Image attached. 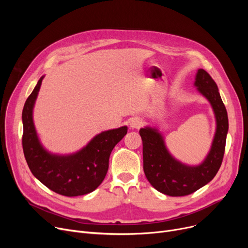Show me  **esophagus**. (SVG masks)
<instances>
[{"instance_id":"esophagus-1","label":"esophagus","mask_w":248,"mask_h":248,"mask_svg":"<svg viewBox=\"0 0 248 248\" xmlns=\"http://www.w3.org/2000/svg\"><path fill=\"white\" fill-rule=\"evenodd\" d=\"M142 125V121L139 117H134L131 121H129V126L132 128H140Z\"/></svg>"}]
</instances>
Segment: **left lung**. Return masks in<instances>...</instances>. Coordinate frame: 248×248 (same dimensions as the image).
Returning a JSON list of instances; mask_svg holds the SVG:
<instances>
[{
	"label": "left lung",
	"instance_id": "left-lung-1",
	"mask_svg": "<svg viewBox=\"0 0 248 248\" xmlns=\"http://www.w3.org/2000/svg\"><path fill=\"white\" fill-rule=\"evenodd\" d=\"M194 85L210 102L216 120L211 149L201 164L188 166L176 160L157 128L146 126L140 129L145 175L155 190L172 197L186 196L209 183L222 164L225 151L228 116L217 84L204 69H198Z\"/></svg>",
	"mask_w": 248,
	"mask_h": 248
}]
</instances>
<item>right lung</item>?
<instances>
[{
    "instance_id": "obj_1",
    "label": "right lung",
    "mask_w": 248,
    "mask_h": 248,
    "mask_svg": "<svg viewBox=\"0 0 248 248\" xmlns=\"http://www.w3.org/2000/svg\"><path fill=\"white\" fill-rule=\"evenodd\" d=\"M44 76L39 79L26 100L22 112V145L26 162L32 174L50 190L67 197L94 191L108 170L109 155L115 145L127 133V126L96 135L88 144L71 155H61L46 151L38 139L33 108Z\"/></svg>"
}]
</instances>
